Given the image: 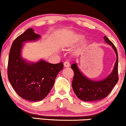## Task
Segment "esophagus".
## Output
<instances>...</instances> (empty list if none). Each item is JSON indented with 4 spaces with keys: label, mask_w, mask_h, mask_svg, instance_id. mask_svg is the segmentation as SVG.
I'll return each mask as SVG.
<instances>
[{
    "label": "esophagus",
    "mask_w": 126,
    "mask_h": 126,
    "mask_svg": "<svg viewBox=\"0 0 126 126\" xmlns=\"http://www.w3.org/2000/svg\"><path fill=\"white\" fill-rule=\"evenodd\" d=\"M70 65L69 62L67 61H65L64 63H63V66H64L65 67H69Z\"/></svg>",
    "instance_id": "esophagus-1"
}]
</instances>
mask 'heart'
Wrapping results in <instances>:
<instances>
[{
  "label": "heart",
  "mask_w": 126,
  "mask_h": 126,
  "mask_svg": "<svg viewBox=\"0 0 126 126\" xmlns=\"http://www.w3.org/2000/svg\"><path fill=\"white\" fill-rule=\"evenodd\" d=\"M82 36H81V35H77V36H76V37L74 38V39L73 40L72 43L73 44L78 43V42H79L81 39H82ZM85 45H86V42L84 41V42H82V47H84L85 46Z\"/></svg>",
  "instance_id": "b5f03b06"
}]
</instances>
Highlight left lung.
<instances>
[{"label":"left lung","mask_w":126,"mask_h":126,"mask_svg":"<svg viewBox=\"0 0 126 126\" xmlns=\"http://www.w3.org/2000/svg\"><path fill=\"white\" fill-rule=\"evenodd\" d=\"M105 42L111 45L116 55V60L112 72L106 78L101 81H93L84 76L78 68L76 63L71 65L74 72L72 88L79 99L84 101H96L106 98L110 93L115 84L118 81V56L113 44L104 36Z\"/></svg>","instance_id":"left-lung-1"}]
</instances>
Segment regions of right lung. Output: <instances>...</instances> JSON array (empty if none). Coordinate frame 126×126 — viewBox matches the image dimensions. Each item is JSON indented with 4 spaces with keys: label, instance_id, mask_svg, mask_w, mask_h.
I'll list each match as a JSON object with an SVG mask.
<instances>
[{
    "label": "right lung",
    "instance_id": "1",
    "mask_svg": "<svg viewBox=\"0 0 126 126\" xmlns=\"http://www.w3.org/2000/svg\"><path fill=\"white\" fill-rule=\"evenodd\" d=\"M40 37L33 29L28 28L14 41L9 54V81L18 95L29 101H39L47 96L63 67V63L53 64L44 60L28 63L22 58L23 43L37 41Z\"/></svg>",
    "mask_w": 126,
    "mask_h": 126
}]
</instances>
